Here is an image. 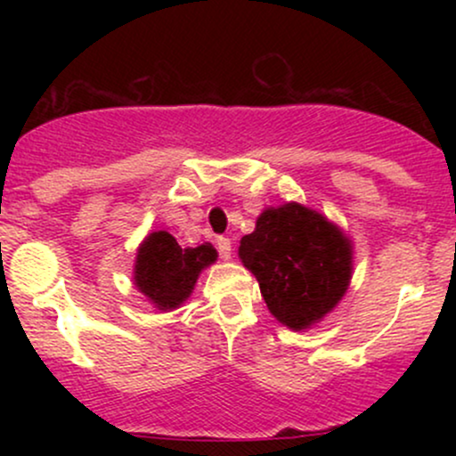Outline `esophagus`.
Returning <instances> with one entry per match:
<instances>
[{
	"label": "esophagus",
	"mask_w": 456,
	"mask_h": 456,
	"mask_svg": "<svg viewBox=\"0 0 456 456\" xmlns=\"http://www.w3.org/2000/svg\"><path fill=\"white\" fill-rule=\"evenodd\" d=\"M216 248H218V253H221V257L224 261L232 259V240H229V238H218L216 240Z\"/></svg>",
	"instance_id": "obj_1"
}]
</instances>
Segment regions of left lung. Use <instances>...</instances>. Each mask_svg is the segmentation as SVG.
Here are the masks:
<instances>
[{
  "label": "left lung",
  "mask_w": 456,
  "mask_h": 456,
  "mask_svg": "<svg viewBox=\"0 0 456 456\" xmlns=\"http://www.w3.org/2000/svg\"><path fill=\"white\" fill-rule=\"evenodd\" d=\"M238 257L259 282L268 311L296 332L317 326L347 294L354 242L337 223L302 203L265 208Z\"/></svg>",
  "instance_id": "left-lung-1"
}]
</instances>
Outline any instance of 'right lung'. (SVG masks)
Returning a JSON list of instances; mask_svg holds the SVG:
<instances>
[{
	"instance_id": "1",
	"label": "right lung",
	"mask_w": 456,
	"mask_h": 456,
	"mask_svg": "<svg viewBox=\"0 0 456 456\" xmlns=\"http://www.w3.org/2000/svg\"><path fill=\"white\" fill-rule=\"evenodd\" d=\"M216 257V248L210 242L182 248L167 229H159L139 244L133 282L154 308L174 311L191 297L199 274L210 268Z\"/></svg>"
}]
</instances>
